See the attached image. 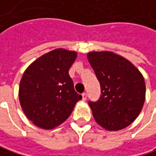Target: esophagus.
Segmentation results:
<instances>
[{
	"label": "esophagus",
	"mask_w": 156,
	"mask_h": 156,
	"mask_svg": "<svg viewBox=\"0 0 156 156\" xmlns=\"http://www.w3.org/2000/svg\"><path fill=\"white\" fill-rule=\"evenodd\" d=\"M86 98H87V94H86L85 92H84V93L82 94V99H83L84 101H85V100H86Z\"/></svg>",
	"instance_id": "34e87169"
}]
</instances>
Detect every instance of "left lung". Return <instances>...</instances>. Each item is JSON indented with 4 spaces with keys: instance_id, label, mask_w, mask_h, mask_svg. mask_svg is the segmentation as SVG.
I'll use <instances>...</instances> for the list:
<instances>
[{
    "instance_id": "8db88e82",
    "label": "left lung",
    "mask_w": 156,
    "mask_h": 156,
    "mask_svg": "<svg viewBox=\"0 0 156 156\" xmlns=\"http://www.w3.org/2000/svg\"><path fill=\"white\" fill-rule=\"evenodd\" d=\"M87 58L101 88L98 101H89L95 121L108 131L128 126L145 102L142 74L127 59L111 51H91Z\"/></svg>"
}]
</instances>
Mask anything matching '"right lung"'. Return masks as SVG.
Here are the masks:
<instances>
[{"mask_svg": "<svg viewBox=\"0 0 156 156\" xmlns=\"http://www.w3.org/2000/svg\"><path fill=\"white\" fill-rule=\"evenodd\" d=\"M77 55L75 51L56 49L38 58L25 70L19 86V100L34 125L44 129L58 126L82 98L69 76Z\"/></svg>", "mask_w": 156, "mask_h": 156, "instance_id": "add662e5", "label": "right lung"}]
</instances>
